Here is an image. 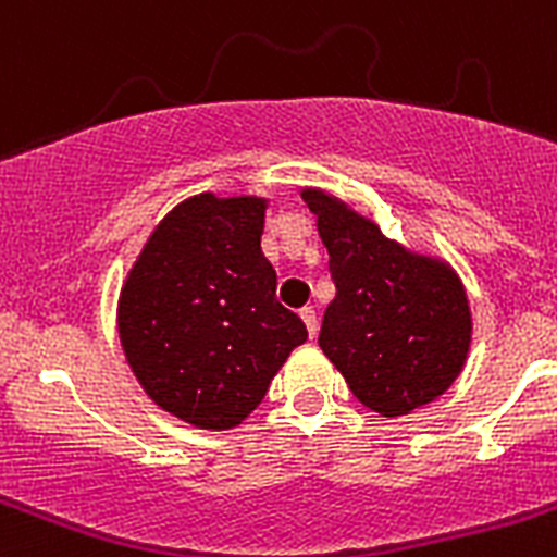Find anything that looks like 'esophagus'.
<instances>
[{"mask_svg":"<svg viewBox=\"0 0 557 557\" xmlns=\"http://www.w3.org/2000/svg\"><path fill=\"white\" fill-rule=\"evenodd\" d=\"M301 321L307 323V332H309V337H314V334H318V312H314L312 307H304L301 312Z\"/></svg>","mask_w":557,"mask_h":557,"instance_id":"1","label":"esophagus"}]
</instances>
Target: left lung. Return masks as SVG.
Returning <instances> with one entry per match:
<instances>
[{
  "label": "left lung",
  "mask_w": 557,
  "mask_h": 557,
  "mask_svg": "<svg viewBox=\"0 0 557 557\" xmlns=\"http://www.w3.org/2000/svg\"><path fill=\"white\" fill-rule=\"evenodd\" d=\"M301 198L318 218L337 287L318 337L323 354L379 416L432 405L471 351L474 323L457 270L385 236L332 191L304 186Z\"/></svg>",
  "instance_id": "8db88e82"
}]
</instances>
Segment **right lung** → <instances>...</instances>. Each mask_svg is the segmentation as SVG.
Masks as SVG:
<instances>
[{
	"label": "right lung",
	"mask_w": 557,
	"mask_h": 557,
	"mask_svg": "<svg viewBox=\"0 0 557 557\" xmlns=\"http://www.w3.org/2000/svg\"><path fill=\"white\" fill-rule=\"evenodd\" d=\"M256 195L200 191L164 214L127 270L116 329L133 376L170 416L198 430L239 426L307 339L275 301Z\"/></svg>",
	"instance_id": "right-lung-1"
}]
</instances>
